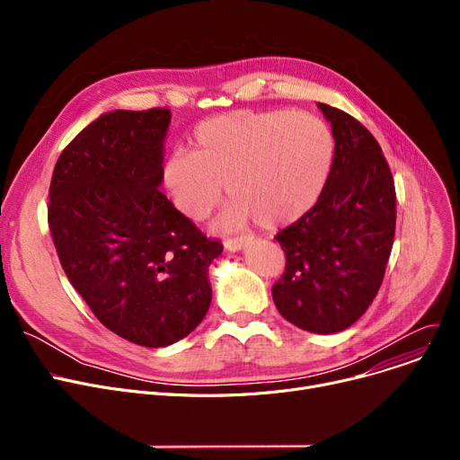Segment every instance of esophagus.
<instances>
[{
    "label": "esophagus",
    "mask_w": 460,
    "mask_h": 460,
    "mask_svg": "<svg viewBox=\"0 0 460 460\" xmlns=\"http://www.w3.org/2000/svg\"><path fill=\"white\" fill-rule=\"evenodd\" d=\"M248 243V236H234V238H226V250L229 252H238L244 244Z\"/></svg>",
    "instance_id": "esophagus-1"
}]
</instances>
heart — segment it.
I'll return each instance as SVG.
<instances>
[{
  "label": "heart",
  "instance_id": "heart-1",
  "mask_svg": "<svg viewBox=\"0 0 460 460\" xmlns=\"http://www.w3.org/2000/svg\"><path fill=\"white\" fill-rule=\"evenodd\" d=\"M335 143L324 120L307 111H231L203 120L193 151L164 164V184L175 207L201 222L224 198V227L255 220L264 229L296 222L326 186Z\"/></svg>",
  "mask_w": 460,
  "mask_h": 460
}]
</instances>
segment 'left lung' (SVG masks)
Returning <instances> with one entry per match:
<instances>
[{
  "label": "left lung",
  "instance_id": "obj_1",
  "mask_svg": "<svg viewBox=\"0 0 460 460\" xmlns=\"http://www.w3.org/2000/svg\"><path fill=\"white\" fill-rule=\"evenodd\" d=\"M319 108L332 123L333 162L317 203L274 236L285 272L272 298L295 326L335 333L364 315L382 285L395 236V184L375 136L347 111Z\"/></svg>",
  "mask_w": 460,
  "mask_h": 460
}]
</instances>
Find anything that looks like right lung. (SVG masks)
I'll use <instances>...</instances> for the list:
<instances>
[{"instance_id": "add662e5", "label": "right lung", "mask_w": 460, "mask_h": 460, "mask_svg": "<svg viewBox=\"0 0 460 460\" xmlns=\"http://www.w3.org/2000/svg\"><path fill=\"white\" fill-rule=\"evenodd\" d=\"M167 108L101 115L58 158L48 226L61 267L108 330L167 347L207 315L224 252L158 190Z\"/></svg>"}]
</instances>
